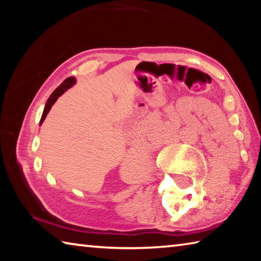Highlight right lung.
I'll list each match as a JSON object with an SVG mask.
<instances>
[{
	"mask_svg": "<svg viewBox=\"0 0 261 261\" xmlns=\"http://www.w3.org/2000/svg\"><path fill=\"white\" fill-rule=\"evenodd\" d=\"M74 84H76V78H74V77H69V78L65 79V81L62 83L61 85L57 87L54 92H53L51 95L49 96V99L47 100L46 106H45V109H43V113H42V116H41V120H40V125L42 124V122L45 121L47 114L49 113L51 106L56 102L57 98H59V96H61L62 94H63L65 91L69 90L70 87L73 86Z\"/></svg>",
	"mask_w": 261,
	"mask_h": 261,
	"instance_id": "right-lung-1",
	"label": "right lung"
}]
</instances>
